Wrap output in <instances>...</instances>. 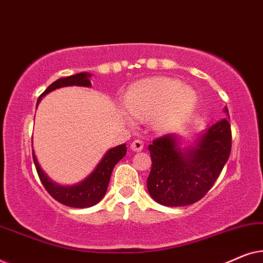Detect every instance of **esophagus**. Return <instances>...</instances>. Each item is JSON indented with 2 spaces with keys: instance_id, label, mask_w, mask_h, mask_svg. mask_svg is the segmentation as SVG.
I'll list each match as a JSON object with an SVG mask.
<instances>
[{
  "instance_id": "obj_1",
  "label": "esophagus",
  "mask_w": 263,
  "mask_h": 263,
  "mask_svg": "<svg viewBox=\"0 0 263 263\" xmlns=\"http://www.w3.org/2000/svg\"><path fill=\"white\" fill-rule=\"evenodd\" d=\"M130 148L132 151H134V152H140V151H142L143 148V142L139 139L134 140V141L130 143Z\"/></svg>"
}]
</instances>
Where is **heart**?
I'll return each instance as SVG.
<instances>
[{
  "instance_id": "heart-1",
  "label": "heart",
  "mask_w": 263,
  "mask_h": 263,
  "mask_svg": "<svg viewBox=\"0 0 263 263\" xmlns=\"http://www.w3.org/2000/svg\"><path fill=\"white\" fill-rule=\"evenodd\" d=\"M195 89L170 78H151L135 82L124 95L122 117L128 124L151 118V127L167 133L181 125L195 109Z\"/></svg>"
}]
</instances>
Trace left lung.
Returning <instances> with one entry per match:
<instances>
[{
	"label": "left lung",
	"mask_w": 263,
	"mask_h": 263,
	"mask_svg": "<svg viewBox=\"0 0 263 263\" xmlns=\"http://www.w3.org/2000/svg\"><path fill=\"white\" fill-rule=\"evenodd\" d=\"M229 117L228 107L222 110ZM183 138L167 134L148 146L152 168L147 178L149 195L158 203L179 207L195 203L208 193L231 152V129L226 118L183 147Z\"/></svg>",
	"instance_id": "1"
}]
</instances>
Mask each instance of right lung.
<instances>
[{"instance_id": "1", "label": "right lung", "mask_w": 263, "mask_h": 263, "mask_svg": "<svg viewBox=\"0 0 263 263\" xmlns=\"http://www.w3.org/2000/svg\"><path fill=\"white\" fill-rule=\"evenodd\" d=\"M92 75L89 73H79L68 78H62L52 82L48 88L43 92V95L37 100V106L41 103L42 98L48 93L55 91L57 88L67 87V86H82V87H91V79ZM33 142V141H32ZM33 146V145H32ZM127 153V146L125 143L112 147L104 154L102 160L99 161L95 170L89 174L87 177L82 179L81 182L73 185H62L60 183L52 181L48 175L45 174L41 165L38 163L37 157H35L34 149H32V157L37 168L38 176L44 185V188L48 190V193L53 199L59 201L66 206L74 208H87L92 207L99 202L105 195L107 185H109L111 174L118 161L125 156Z\"/></svg>"}]
</instances>
